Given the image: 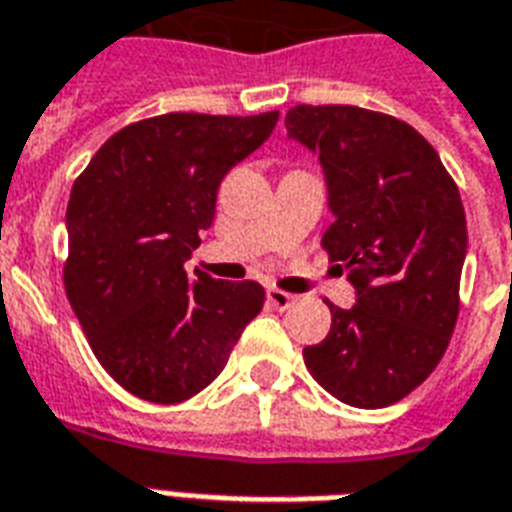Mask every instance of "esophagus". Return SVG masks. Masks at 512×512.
Returning <instances> with one entry per match:
<instances>
[{
	"instance_id": "1",
	"label": "esophagus",
	"mask_w": 512,
	"mask_h": 512,
	"mask_svg": "<svg viewBox=\"0 0 512 512\" xmlns=\"http://www.w3.org/2000/svg\"><path fill=\"white\" fill-rule=\"evenodd\" d=\"M267 299H270V305H275L278 310H288V307L297 302V297H294V294L280 291V288H267Z\"/></svg>"
}]
</instances>
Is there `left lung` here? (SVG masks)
<instances>
[{"instance_id":"1","label":"left lung","mask_w":512,"mask_h":512,"mask_svg":"<svg viewBox=\"0 0 512 512\" xmlns=\"http://www.w3.org/2000/svg\"><path fill=\"white\" fill-rule=\"evenodd\" d=\"M286 129L321 159L334 213L321 245L356 288L351 310L329 302L332 329L302 351L307 370L345 405H394L432 375L459 318V188L432 145L394 115L297 105Z\"/></svg>"}]
</instances>
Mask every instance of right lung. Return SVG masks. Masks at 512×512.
<instances>
[{
  "label": "right lung",
  "instance_id": "add662e5",
  "mask_svg": "<svg viewBox=\"0 0 512 512\" xmlns=\"http://www.w3.org/2000/svg\"><path fill=\"white\" fill-rule=\"evenodd\" d=\"M261 115L167 113L94 153L67 205L64 288L91 351L129 394L178 405L210 386L259 315L256 280L191 278L218 186L278 124Z\"/></svg>",
  "mask_w": 512,
  "mask_h": 512
}]
</instances>
